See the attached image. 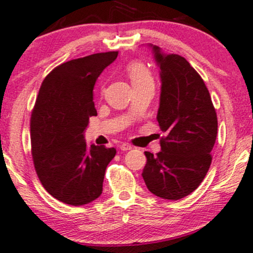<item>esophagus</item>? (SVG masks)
<instances>
[{
  "label": "esophagus",
  "mask_w": 253,
  "mask_h": 253,
  "mask_svg": "<svg viewBox=\"0 0 253 253\" xmlns=\"http://www.w3.org/2000/svg\"><path fill=\"white\" fill-rule=\"evenodd\" d=\"M120 149H121L122 151L131 150V149H132V145H131V144H129V143H123V144H121Z\"/></svg>",
  "instance_id": "34e87169"
}]
</instances>
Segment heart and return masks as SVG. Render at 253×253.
<instances>
[{"label": "heart", "mask_w": 253, "mask_h": 253, "mask_svg": "<svg viewBox=\"0 0 253 253\" xmlns=\"http://www.w3.org/2000/svg\"><path fill=\"white\" fill-rule=\"evenodd\" d=\"M126 71L133 87H136V86H141V85L154 84L153 74H151L150 70L145 66L143 62L141 61L130 62V64L126 66Z\"/></svg>", "instance_id": "obj_1"}]
</instances>
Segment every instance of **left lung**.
Wrapping results in <instances>:
<instances>
[{
	"label": "left lung",
	"mask_w": 253,
	"mask_h": 253,
	"mask_svg": "<svg viewBox=\"0 0 253 253\" xmlns=\"http://www.w3.org/2000/svg\"><path fill=\"white\" fill-rule=\"evenodd\" d=\"M161 70L157 122L166 136L161 151H145L143 180L156 197L179 200L203 182L212 162L218 118L209 88L183 56L165 54L153 46Z\"/></svg>",
	"instance_id": "obj_1"
}]
</instances>
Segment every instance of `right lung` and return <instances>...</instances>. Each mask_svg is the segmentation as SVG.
Masks as SVG:
<instances>
[{"instance_id":"1","label":"right lung","mask_w":253,"mask_h":253,"mask_svg":"<svg viewBox=\"0 0 253 253\" xmlns=\"http://www.w3.org/2000/svg\"><path fill=\"white\" fill-rule=\"evenodd\" d=\"M117 55L96 53L64 62L40 86L31 116L33 163L43 188L61 203L80 206L102 194L116 149L92 144L88 150L84 130L97 115L94 83Z\"/></svg>"}]
</instances>
